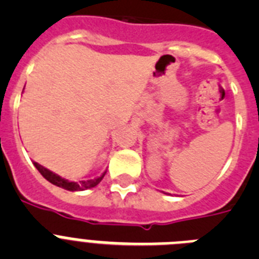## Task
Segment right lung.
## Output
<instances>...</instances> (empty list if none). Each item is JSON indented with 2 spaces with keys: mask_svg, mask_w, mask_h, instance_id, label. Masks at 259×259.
I'll list each match as a JSON object with an SVG mask.
<instances>
[{
  "mask_svg": "<svg viewBox=\"0 0 259 259\" xmlns=\"http://www.w3.org/2000/svg\"><path fill=\"white\" fill-rule=\"evenodd\" d=\"M33 164H35V167L38 170V172L44 176L48 182H50L52 184L57 185V187H61V188L66 189V191H71V192L85 191V189L93 188V187H96L98 183L104 179V176H105V174H102L101 176H98V178H95V179H91V180H81V182H68V180L63 179V178H61V176L57 175V174L52 172L50 170L45 168L44 166L38 164L37 162H33Z\"/></svg>",
  "mask_w": 259,
  "mask_h": 259,
  "instance_id": "1",
  "label": "right lung"
}]
</instances>
